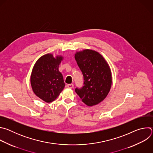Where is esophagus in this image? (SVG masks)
Segmentation results:
<instances>
[{
	"instance_id": "34e87169",
	"label": "esophagus",
	"mask_w": 153,
	"mask_h": 153,
	"mask_svg": "<svg viewBox=\"0 0 153 153\" xmlns=\"http://www.w3.org/2000/svg\"><path fill=\"white\" fill-rule=\"evenodd\" d=\"M67 86L68 87V88H73V87H74V85L73 84H68L67 85Z\"/></svg>"
}]
</instances>
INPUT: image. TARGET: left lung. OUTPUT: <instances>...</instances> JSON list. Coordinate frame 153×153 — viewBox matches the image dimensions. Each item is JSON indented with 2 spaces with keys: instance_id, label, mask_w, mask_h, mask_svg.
I'll return each instance as SVG.
<instances>
[{
  "instance_id": "8db88e82",
  "label": "left lung",
  "mask_w": 153,
  "mask_h": 153,
  "mask_svg": "<svg viewBox=\"0 0 153 153\" xmlns=\"http://www.w3.org/2000/svg\"><path fill=\"white\" fill-rule=\"evenodd\" d=\"M74 57L84 79V86L76 88V93L86 105L100 103L108 94L112 85L109 65L100 54L91 50L76 52Z\"/></svg>"
}]
</instances>
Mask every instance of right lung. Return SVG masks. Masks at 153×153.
I'll use <instances>...</instances> for the list:
<instances>
[{
	"label": "right lung",
	"instance_id": "right-lung-1",
	"mask_svg": "<svg viewBox=\"0 0 153 153\" xmlns=\"http://www.w3.org/2000/svg\"><path fill=\"white\" fill-rule=\"evenodd\" d=\"M62 56L48 53L41 56L34 64L31 74V85L34 94L47 103L55 100L63 90L65 83L59 66Z\"/></svg>",
	"mask_w": 153,
	"mask_h": 153
}]
</instances>
